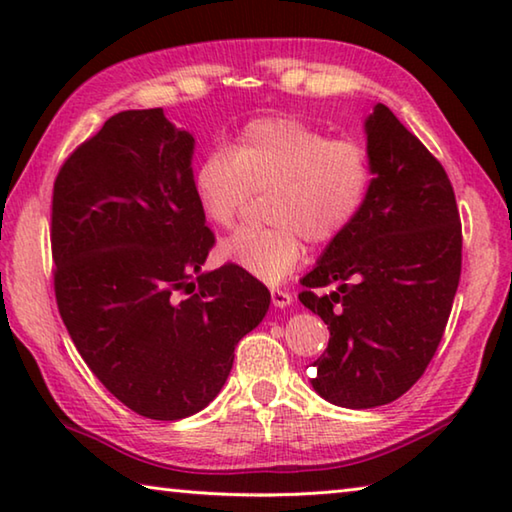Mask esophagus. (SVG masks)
Wrapping results in <instances>:
<instances>
[{
    "label": "esophagus",
    "instance_id": "obj_1",
    "mask_svg": "<svg viewBox=\"0 0 512 512\" xmlns=\"http://www.w3.org/2000/svg\"><path fill=\"white\" fill-rule=\"evenodd\" d=\"M271 298H273V305L275 307H280V309H284V307H289L291 302H293V296L289 291H284V289H271Z\"/></svg>",
    "mask_w": 512,
    "mask_h": 512
}]
</instances>
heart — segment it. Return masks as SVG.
I'll use <instances>...</instances> for the list:
<instances>
[{
	"label": "heart",
	"instance_id": "b5f03b06",
	"mask_svg": "<svg viewBox=\"0 0 512 512\" xmlns=\"http://www.w3.org/2000/svg\"><path fill=\"white\" fill-rule=\"evenodd\" d=\"M372 180L366 146L332 140L296 117L255 119L232 149H214L194 171V194L207 221L232 228L255 192L273 228H241L221 257L257 280L277 284L296 271L311 244H327L357 219Z\"/></svg>",
	"mask_w": 512,
	"mask_h": 512
}]
</instances>
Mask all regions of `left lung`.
<instances>
[{
	"label": "left lung",
	"instance_id": "obj_1",
	"mask_svg": "<svg viewBox=\"0 0 512 512\" xmlns=\"http://www.w3.org/2000/svg\"><path fill=\"white\" fill-rule=\"evenodd\" d=\"M363 131L366 203L302 277L298 296L329 329L309 381L343 409L393 402L422 377L461 280V219L443 164L384 103ZM329 283L335 291L316 297Z\"/></svg>",
	"mask_w": 512,
	"mask_h": 512
}]
</instances>
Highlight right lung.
I'll use <instances>...</instances> for the list:
<instances>
[{"instance_id":"1","label":"right lung","mask_w":512,"mask_h":512,"mask_svg":"<svg viewBox=\"0 0 512 512\" xmlns=\"http://www.w3.org/2000/svg\"><path fill=\"white\" fill-rule=\"evenodd\" d=\"M194 146L162 108L124 110L54 183L60 318L101 384L151 420L205 409L271 305L244 268L203 271L214 235L194 194Z\"/></svg>"}]
</instances>
